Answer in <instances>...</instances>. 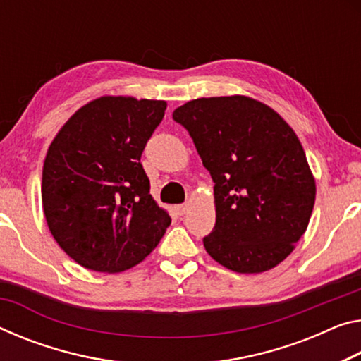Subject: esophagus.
<instances>
[{"mask_svg":"<svg viewBox=\"0 0 361 361\" xmlns=\"http://www.w3.org/2000/svg\"><path fill=\"white\" fill-rule=\"evenodd\" d=\"M188 209H190V204H181V205H178V207H176V212H178L180 215H185Z\"/></svg>","mask_w":361,"mask_h":361,"instance_id":"obj_1","label":"esophagus"}]
</instances>
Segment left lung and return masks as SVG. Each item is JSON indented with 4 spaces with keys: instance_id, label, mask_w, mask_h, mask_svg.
<instances>
[{
    "instance_id": "8db88e82",
    "label": "left lung",
    "mask_w": 361,
    "mask_h": 361,
    "mask_svg": "<svg viewBox=\"0 0 361 361\" xmlns=\"http://www.w3.org/2000/svg\"><path fill=\"white\" fill-rule=\"evenodd\" d=\"M214 180L216 221L204 247L238 273H262L293 252L314 204V180L294 130L245 96L201 98L173 111Z\"/></svg>"
}]
</instances>
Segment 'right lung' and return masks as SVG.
I'll use <instances>...</instances> for the list:
<instances>
[{
  "label": "right lung",
  "mask_w": 361,
  "mask_h": 361,
  "mask_svg": "<svg viewBox=\"0 0 361 361\" xmlns=\"http://www.w3.org/2000/svg\"><path fill=\"white\" fill-rule=\"evenodd\" d=\"M165 107V101L104 96L78 109L51 142L43 165L44 216L61 249L88 270H128L170 226L141 165Z\"/></svg>",
  "instance_id": "right-lung-1"
}]
</instances>
